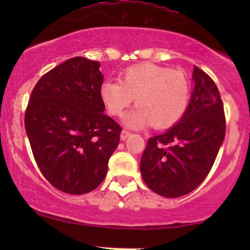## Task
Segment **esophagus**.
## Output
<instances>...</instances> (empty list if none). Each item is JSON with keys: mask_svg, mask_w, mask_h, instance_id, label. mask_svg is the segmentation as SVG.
<instances>
[{"mask_svg": "<svg viewBox=\"0 0 250 250\" xmlns=\"http://www.w3.org/2000/svg\"><path fill=\"white\" fill-rule=\"evenodd\" d=\"M130 134H131L130 131H128V130H122V131H121V140H125Z\"/></svg>", "mask_w": 250, "mask_h": 250, "instance_id": "esophagus-1", "label": "esophagus"}]
</instances>
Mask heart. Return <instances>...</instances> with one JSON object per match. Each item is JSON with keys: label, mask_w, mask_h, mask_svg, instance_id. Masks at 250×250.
Segmentation results:
<instances>
[{"label": "heart", "mask_w": 250, "mask_h": 250, "mask_svg": "<svg viewBox=\"0 0 250 250\" xmlns=\"http://www.w3.org/2000/svg\"><path fill=\"white\" fill-rule=\"evenodd\" d=\"M100 96L113 116H122L135 99L137 107L125 116V125L140 129L153 123L162 129L174 125L185 115L190 84L183 71L143 63L123 70L119 82H103Z\"/></svg>", "instance_id": "1"}]
</instances>
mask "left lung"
Instances as JSON below:
<instances>
[{"mask_svg": "<svg viewBox=\"0 0 250 250\" xmlns=\"http://www.w3.org/2000/svg\"><path fill=\"white\" fill-rule=\"evenodd\" d=\"M193 80L185 115L173 128L150 137L141 159L143 181L165 197L183 196L199 187L225 140L226 117L219 89L197 67Z\"/></svg>", "mask_w": 250, "mask_h": 250, "instance_id": "1", "label": "left lung"}]
</instances>
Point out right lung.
Wrapping results in <instances>:
<instances>
[{"instance_id": "obj_1", "label": "right lung", "mask_w": 250, "mask_h": 250, "mask_svg": "<svg viewBox=\"0 0 250 250\" xmlns=\"http://www.w3.org/2000/svg\"><path fill=\"white\" fill-rule=\"evenodd\" d=\"M100 62L73 57L44 74L25 109L34 159L51 186L81 195L101 185L122 128L105 115Z\"/></svg>"}]
</instances>
